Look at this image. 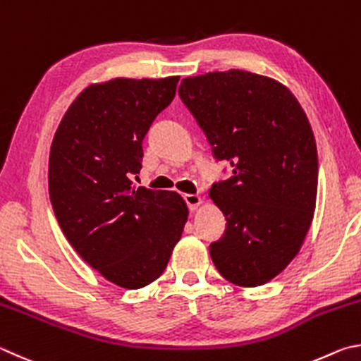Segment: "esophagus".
Masks as SVG:
<instances>
[{
    "instance_id": "1",
    "label": "esophagus",
    "mask_w": 361,
    "mask_h": 361,
    "mask_svg": "<svg viewBox=\"0 0 361 361\" xmlns=\"http://www.w3.org/2000/svg\"><path fill=\"white\" fill-rule=\"evenodd\" d=\"M184 200H185V203L188 206V209H190L192 212L197 211L198 206L201 204V198L198 197V195H190V193L184 195Z\"/></svg>"
}]
</instances>
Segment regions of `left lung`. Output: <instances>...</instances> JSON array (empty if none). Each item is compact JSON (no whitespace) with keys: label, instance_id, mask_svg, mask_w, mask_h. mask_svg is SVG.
I'll return each instance as SVG.
<instances>
[{"label":"left lung","instance_id":"obj_1","mask_svg":"<svg viewBox=\"0 0 361 361\" xmlns=\"http://www.w3.org/2000/svg\"><path fill=\"white\" fill-rule=\"evenodd\" d=\"M179 97L214 158L233 168L209 192L226 219L209 245L212 262L235 286H263L293 260L312 222L319 160L311 123L286 85L241 69L187 78Z\"/></svg>","mask_w":361,"mask_h":361}]
</instances>
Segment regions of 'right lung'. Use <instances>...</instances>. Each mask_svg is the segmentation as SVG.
Masks as SVG:
<instances>
[{
    "instance_id": "1",
    "label": "right lung",
    "mask_w": 361,
    "mask_h": 361,
    "mask_svg": "<svg viewBox=\"0 0 361 361\" xmlns=\"http://www.w3.org/2000/svg\"><path fill=\"white\" fill-rule=\"evenodd\" d=\"M179 78L114 79L87 87L69 106L50 147L49 195L69 244L123 288L163 274L187 222L176 192L133 187L142 141L176 94Z\"/></svg>"
}]
</instances>
